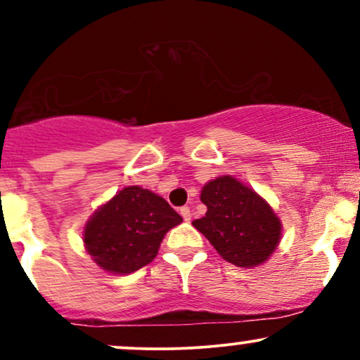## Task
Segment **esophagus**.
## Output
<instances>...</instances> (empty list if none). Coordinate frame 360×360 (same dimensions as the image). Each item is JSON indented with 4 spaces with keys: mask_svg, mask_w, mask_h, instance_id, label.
I'll list each match as a JSON object with an SVG mask.
<instances>
[{
    "mask_svg": "<svg viewBox=\"0 0 360 360\" xmlns=\"http://www.w3.org/2000/svg\"><path fill=\"white\" fill-rule=\"evenodd\" d=\"M181 217H183L184 221H191V210L188 208V206H183V208L179 210Z\"/></svg>",
    "mask_w": 360,
    "mask_h": 360,
    "instance_id": "34e87169",
    "label": "esophagus"
}]
</instances>
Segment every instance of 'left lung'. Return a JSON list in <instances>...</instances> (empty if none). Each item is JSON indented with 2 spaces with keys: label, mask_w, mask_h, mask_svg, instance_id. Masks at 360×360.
I'll list each match as a JSON object with an SVG mask.
<instances>
[{
  "label": "left lung",
  "mask_w": 360,
  "mask_h": 360,
  "mask_svg": "<svg viewBox=\"0 0 360 360\" xmlns=\"http://www.w3.org/2000/svg\"><path fill=\"white\" fill-rule=\"evenodd\" d=\"M206 213L193 226L208 238L226 262L237 267H257L274 254L283 223L272 206L233 176H218L200 194Z\"/></svg>",
  "instance_id": "left-lung-1"
}]
</instances>
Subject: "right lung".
I'll use <instances>...</instances> for the list:
<instances>
[{"instance_id": "obj_1", "label": "right lung", "mask_w": 360, "mask_h": 360, "mask_svg": "<svg viewBox=\"0 0 360 360\" xmlns=\"http://www.w3.org/2000/svg\"><path fill=\"white\" fill-rule=\"evenodd\" d=\"M181 221L159 194L128 186L91 214L82 242L98 267L125 276L152 262L164 235Z\"/></svg>"}]
</instances>
